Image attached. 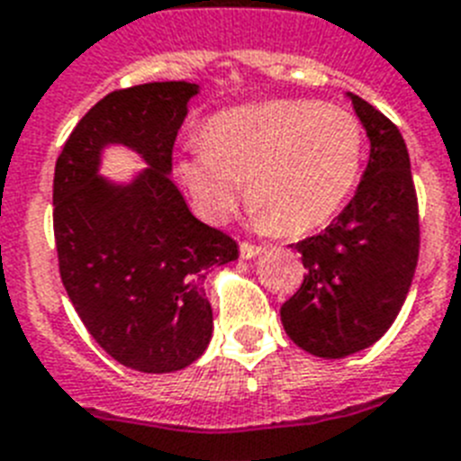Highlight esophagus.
Here are the masks:
<instances>
[{
    "mask_svg": "<svg viewBox=\"0 0 461 461\" xmlns=\"http://www.w3.org/2000/svg\"><path fill=\"white\" fill-rule=\"evenodd\" d=\"M239 249H241V255L246 258V260H250V258H258L260 253H265V249H262V246H255V243H249V241H243Z\"/></svg>",
    "mask_w": 461,
    "mask_h": 461,
    "instance_id": "esophagus-1",
    "label": "esophagus"
}]
</instances>
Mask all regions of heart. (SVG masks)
I'll return each instance as SVG.
<instances>
[{
	"label": "heart",
	"mask_w": 461,
	"mask_h": 461,
	"mask_svg": "<svg viewBox=\"0 0 461 461\" xmlns=\"http://www.w3.org/2000/svg\"><path fill=\"white\" fill-rule=\"evenodd\" d=\"M366 135L354 112L284 98L218 112L206 140H192L177 176L208 220L234 211L243 180L262 230L303 234L330 222L354 194Z\"/></svg>",
	"instance_id": "b5f03b06"
}]
</instances>
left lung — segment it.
I'll return each mask as SVG.
<instances>
[{
    "label": "left lung",
    "mask_w": 461,
    "mask_h": 461,
    "mask_svg": "<svg viewBox=\"0 0 461 461\" xmlns=\"http://www.w3.org/2000/svg\"><path fill=\"white\" fill-rule=\"evenodd\" d=\"M370 140L354 199L316 237L295 243L307 269L281 307L288 338L321 358H344L392 328L420 255V215L403 135L380 110L347 93Z\"/></svg>",
    "instance_id": "8db88e82"
}]
</instances>
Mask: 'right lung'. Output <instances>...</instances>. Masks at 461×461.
Masks as SVG:
<instances>
[{
  "label": "right lung",
  "instance_id": "add662e5",
  "mask_svg": "<svg viewBox=\"0 0 461 461\" xmlns=\"http://www.w3.org/2000/svg\"><path fill=\"white\" fill-rule=\"evenodd\" d=\"M199 84L154 81L95 103L69 133L53 177L60 278L91 338L122 366L176 373L212 335L203 278L237 260V241L192 215L171 180L173 145ZM148 168L129 184L99 176L104 147Z\"/></svg>",
  "mask_w": 461,
  "mask_h": 461
}]
</instances>
